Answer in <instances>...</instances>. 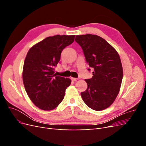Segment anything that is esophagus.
Returning a JSON list of instances; mask_svg holds the SVG:
<instances>
[{
  "mask_svg": "<svg viewBox=\"0 0 146 146\" xmlns=\"http://www.w3.org/2000/svg\"><path fill=\"white\" fill-rule=\"evenodd\" d=\"M71 80H72L73 82H76V81H77V80H78V78H73V77H72V78H71Z\"/></svg>",
  "mask_w": 146,
  "mask_h": 146,
  "instance_id": "34e87169",
  "label": "esophagus"
}]
</instances>
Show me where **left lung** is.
Wrapping results in <instances>:
<instances>
[{"label": "left lung", "mask_w": 146, "mask_h": 146, "mask_svg": "<svg viewBox=\"0 0 146 146\" xmlns=\"http://www.w3.org/2000/svg\"><path fill=\"white\" fill-rule=\"evenodd\" d=\"M82 47L87 63L92 69V77L85 79L88 88L81 96L88 107L96 111L109 107L120 90L123 77L122 63L118 53L99 36L77 35L75 39Z\"/></svg>", "instance_id": "1"}]
</instances>
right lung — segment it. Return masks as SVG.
Returning <instances> with one entry per match:
<instances>
[{"label": "right lung", "mask_w": 146, "mask_h": 146, "mask_svg": "<svg viewBox=\"0 0 146 146\" xmlns=\"http://www.w3.org/2000/svg\"><path fill=\"white\" fill-rule=\"evenodd\" d=\"M75 35H55L30 48L24 63V85L32 102L46 111L54 110L64 99L71 83L68 78L56 76L54 70L61 52L74 41Z\"/></svg>", "instance_id": "add662e5"}]
</instances>
